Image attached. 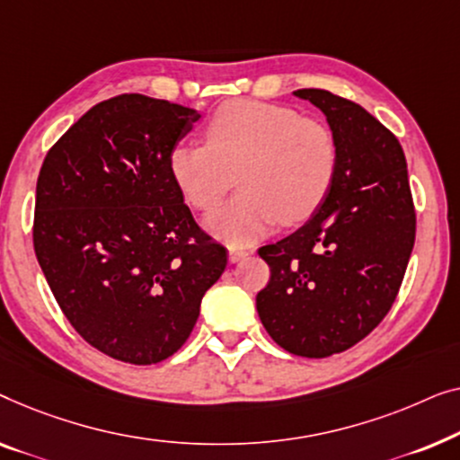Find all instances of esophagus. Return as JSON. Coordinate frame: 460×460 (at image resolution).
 Returning a JSON list of instances; mask_svg holds the SVG:
<instances>
[{
    "label": "esophagus",
    "mask_w": 460,
    "mask_h": 460,
    "mask_svg": "<svg viewBox=\"0 0 460 460\" xmlns=\"http://www.w3.org/2000/svg\"><path fill=\"white\" fill-rule=\"evenodd\" d=\"M243 256H248V250H243V248H229V261L231 262L242 261Z\"/></svg>",
    "instance_id": "esophagus-1"
}]
</instances>
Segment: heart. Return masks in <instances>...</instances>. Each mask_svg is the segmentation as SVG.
I'll return each mask as SVG.
<instances>
[{
  "label": "heart",
  "mask_w": 460,
  "mask_h": 460,
  "mask_svg": "<svg viewBox=\"0 0 460 460\" xmlns=\"http://www.w3.org/2000/svg\"><path fill=\"white\" fill-rule=\"evenodd\" d=\"M168 171L190 206H227L206 227L229 245H248L283 223H302L325 202L338 171V144L325 122L279 103L231 100L206 125V144H179Z\"/></svg>",
  "instance_id": "obj_1"
}]
</instances>
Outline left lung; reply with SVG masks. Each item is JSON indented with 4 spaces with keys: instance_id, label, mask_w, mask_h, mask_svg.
Segmentation results:
<instances>
[{
    "instance_id": "left-lung-1",
    "label": "left lung",
    "mask_w": 460,
    "mask_h": 460,
    "mask_svg": "<svg viewBox=\"0 0 460 460\" xmlns=\"http://www.w3.org/2000/svg\"><path fill=\"white\" fill-rule=\"evenodd\" d=\"M327 116L338 171L313 217L258 254L270 269L256 296L264 329L306 358L344 352L390 313L415 245V206L402 146L350 100L297 89Z\"/></svg>"
}]
</instances>
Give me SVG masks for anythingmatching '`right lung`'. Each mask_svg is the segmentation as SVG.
<instances>
[{
    "instance_id": "add662e5",
    "label": "right lung",
    "mask_w": 460,
    "mask_h": 460,
    "mask_svg": "<svg viewBox=\"0 0 460 460\" xmlns=\"http://www.w3.org/2000/svg\"><path fill=\"white\" fill-rule=\"evenodd\" d=\"M198 119L179 103L116 95L87 110L39 171V267L76 333L116 360L172 357L227 267L168 171Z\"/></svg>"
}]
</instances>
